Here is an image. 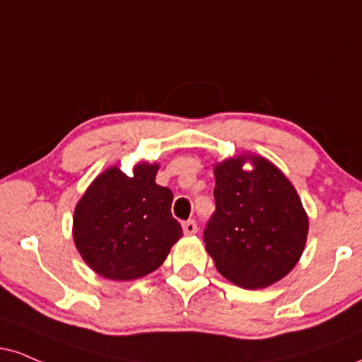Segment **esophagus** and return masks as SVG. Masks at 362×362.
<instances>
[{
  "label": "esophagus",
  "mask_w": 362,
  "mask_h": 362,
  "mask_svg": "<svg viewBox=\"0 0 362 362\" xmlns=\"http://www.w3.org/2000/svg\"><path fill=\"white\" fill-rule=\"evenodd\" d=\"M182 228H184V233L187 236H192V234L197 233V224H195V221H185L184 224H182Z\"/></svg>",
  "instance_id": "obj_1"
}]
</instances>
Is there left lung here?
Segmentation results:
<instances>
[{
    "label": "left lung",
    "mask_w": 362,
    "mask_h": 362,
    "mask_svg": "<svg viewBox=\"0 0 362 362\" xmlns=\"http://www.w3.org/2000/svg\"><path fill=\"white\" fill-rule=\"evenodd\" d=\"M214 177L204 243L217 272L247 290L288 275L305 247L308 217L285 173L259 155H238L216 163Z\"/></svg>",
    "instance_id": "8db88e82"
}]
</instances>
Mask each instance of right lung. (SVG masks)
Returning a JSON list of instances; mask_svg holds the SVG:
<instances>
[{"label": "right lung", "mask_w": 362, "mask_h": 362, "mask_svg": "<svg viewBox=\"0 0 362 362\" xmlns=\"http://www.w3.org/2000/svg\"><path fill=\"white\" fill-rule=\"evenodd\" d=\"M158 165L138 163L133 177L104 170L74 211V243L82 259L107 280H136L155 272L182 238L173 194L155 182Z\"/></svg>", "instance_id": "1"}]
</instances>
